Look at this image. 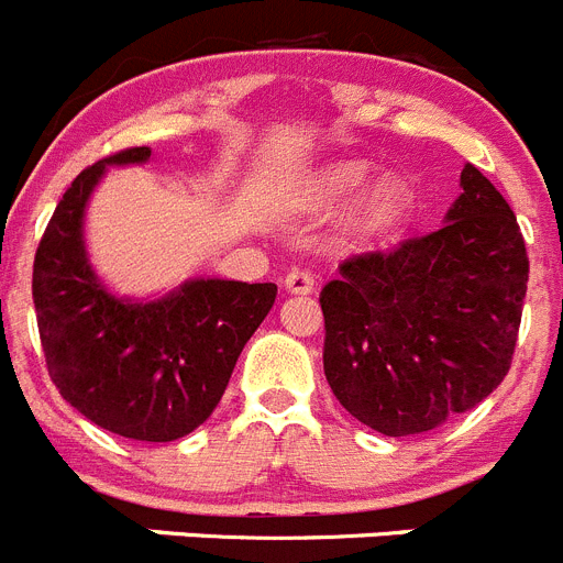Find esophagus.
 <instances>
[{"label":"esophagus","mask_w":563,"mask_h":563,"mask_svg":"<svg viewBox=\"0 0 563 563\" xmlns=\"http://www.w3.org/2000/svg\"><path fill=\"white\" fill-rule=\"evenodd\" d=\"M313 286H317V277L308 269H291L286 275V288L291 294H311Z\"/></svg>","instance_id":"34e87169"}]
</instances>
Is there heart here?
Masks as SVG:
<instances>
[{"instance_id":"heart-1","label":"heart","mask_w":563,"mask_h":563,"mask_svg":"<svg viewBox=\"0 0 563 563\" xmlns=\"http://www.w3.org/2000/svg\"><path fill=\"white\" fill-rule=\"evenodd\" d=\"M369 168L364 162H339L322 176L319 185V196L325 201H347L358 196L367 187ZM409 205H412V190L404 185L401 179H384L378 181L367 196H364L362 207H358L356 227L367 235H378L395 227L407 216Z\"/></svg>"}]
</instances>
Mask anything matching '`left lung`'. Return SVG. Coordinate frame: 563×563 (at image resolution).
I'll use <instances>...</instances> for the list:
<instances>
[{"label": "left lung", "instance_id": "obj_1", "mask_svg": "<svg viewBox=\"0 0 563 563\" xmlns=\"http://www.w3.org/2000/svg\"><path fill=\"white\" fill-rule=\"evenodd\" d=\"M440 230L339 263L319 294L333 395L387 438L432 432L508 376L530 261L505 196L465 165Z\"/></svg>", "mask_w": 563, "mask_h": 563}]
</instances>
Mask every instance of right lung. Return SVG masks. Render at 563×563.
<instances>
[{"label":"right lung","instance_id":"add662e5","mask_svg":"<svg viewBox=\"0 0 563 563\" xmlns=\"http://www.w3.org/2000/svg\"><path fill=\"white\" fill-rule=\"evenodd\" d=\"M148 156L145 145L125 148L75 176L35 250L33 302L64 401L120 438L168 443L219 407L277 286L190 280L154 302L120 300L100 286L86 261L84 207L106 165Z\"/></svg>","mask_w":563,"mask_h":563}]
</instances>
